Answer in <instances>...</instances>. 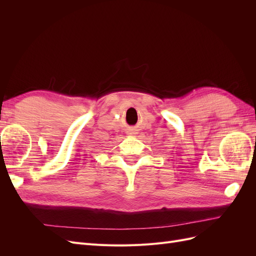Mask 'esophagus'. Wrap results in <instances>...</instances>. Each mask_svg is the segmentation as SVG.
<instances>
[{
	"instance_id": "esophagus-1",
	"label": "esophagus",
	"mask_w": 256,
	"mask_h": 256,
	"mask_svg": "<svg viewBox=\"0 0 256 256\" xmlns=\"http://www.w3.org/2000/svg\"><path fill=\"white\" fill-rule=\"evenodd\" d=\"M132 134H134V132H132Z\"/></svg>"
}]
</instances>
